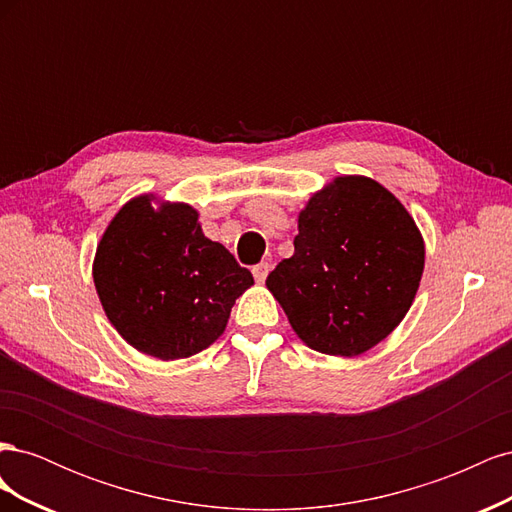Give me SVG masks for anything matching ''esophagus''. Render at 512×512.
I'll return each mask as SVG.
<instances>
[{"label":"esophagus","mask_w":512,"mask_h":512,"mask_svg":"<svg viewBox=\"0 0 512 512\" xmlns=\"http://www.w3.org/2000/svg\"><path fill=\"white\" fill-rule=\"evenodd\" d=\"M269 271H271V265H269V262H258V265L252 269V273H254V280H256V282H265V280H267V275H269Z\"/></svg>","instance_id":"1"}]
</instances>
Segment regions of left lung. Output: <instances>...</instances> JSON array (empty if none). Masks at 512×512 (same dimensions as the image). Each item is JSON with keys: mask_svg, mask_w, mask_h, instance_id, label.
<instances>
[{"mask_svg": "<svg viewBox=\"0 0 512 512\" xmlns=\"http://www.w3.org/2000/svg\"><path fill=\"white\" fill-rule=\"evenodd\" d=\"M423 267L425 243L406 207L378 181L346 175L309 198L294 254L267 288L309 348L356 356L404 320Z\"/></svg>", "mask_w": 512, "mask_h": 512, "instance_id": "1", "label": "left lung"}]
</instances>
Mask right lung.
<instances>
[{
    "label": "right lung",
    "instance_id": "add662e5",
    "mask_svg": "<svg viewBox=\"0 0 512 512\" xmlns=\"http://www.w3.org/2000/svg\"><path fill=\"white\" fill-rule=\"evenodd\" d=\"M94 284L108 320L132 348L175 361L224 333L232 305L254 277L222 243L203 235L196 209L153 207V194H143L104 230Z\"/></svg>",
    "mask_w": 512,
    "mask_h": 512
}]
</instances>
